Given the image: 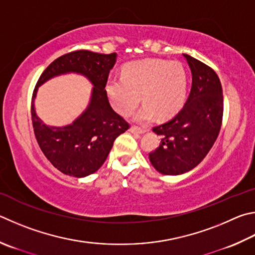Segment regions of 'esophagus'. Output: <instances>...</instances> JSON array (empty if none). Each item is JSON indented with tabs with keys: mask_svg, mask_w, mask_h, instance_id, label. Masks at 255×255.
I'll use <instances>...</instances> for the list:
<instances>
[{
	"mask_svg": "<svg viewBox=\"0 0 255 255\" xmlns=\"http://www.w3.org/2000/svg\"><path fill=\"white\" fill-rule=\"evenodd\" d=\"M129 130H130V132H132V133H139V135H142V133L146 132V129L138 128L136 126H132L130 129H129Z\"/></svg>",
	"mask_w": 255,
	"mask_h": 255,
	"instance_id": "34e87169",
	"label": "esophagus"
}]
</instances>
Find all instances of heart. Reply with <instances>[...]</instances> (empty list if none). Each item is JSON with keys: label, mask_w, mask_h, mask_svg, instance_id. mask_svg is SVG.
I'll return each mask as SVG.
<instances>
[{"label": "heart", "mask_w": 255, "mask_h": 255, "mask_svg": "<svg viewBox=\"0 0 255 255\" xmlns=\"http://www.w3.org/2000/svg\"><path fill=\"white\" fill-rule=\"evenodd\" d=\"M187 85V72L180 62L146 59L126 64L123 77L108 79L106 92L123 116L130 115L142 98L145 105L135 119L147 123L156 115L166 119L177 114L186 100Z\"/></svg>", "instance_id": "b5f03b06"}]
</instances>
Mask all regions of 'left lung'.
I'll use <instances>...</instances> for the list:
<instances>
[{
    "instance_id": "1",
    "label": "left lung",
    "mask_w": 255,
    "mask_h": 255,
    "mask_svg": "<svg viewBox=\"0 0 255 255\" xmlns=\"http://www.w3.org/2000/svg\"><path fill=\"white\" fill-rule=\"evenodd\" d=\"M183 55L192 71L191 94L174 118L152 128L161 140L149 160L164 175H180L196 167L214 145L223 118V91L216 72Z\"/></svg>"
}]
</instances>
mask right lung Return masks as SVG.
Wrapping results in <instances>:
<instances>
[{"label":"right lung","instance_id":"right-lung-1","mask_svg":"<svg viewBox=\"0 0 255 255\" xmlns=\"http://www.w3.org/2000/svg\"><path fill=\"white\" fill-rule=\"evenodd\" d=\"M116 58V53L73 51L55 59L36 83L31 106L34 135L44 156L63 174L81 178L97 172L107 159L116 138L129 128L126 120L112 108L105 90ZM66 73H78L93 83L91 103L72 124L48 127L35 113L36 92L44 82Z\"/></svg>","mask_w":255,"mask_h":255}]
</instances>
